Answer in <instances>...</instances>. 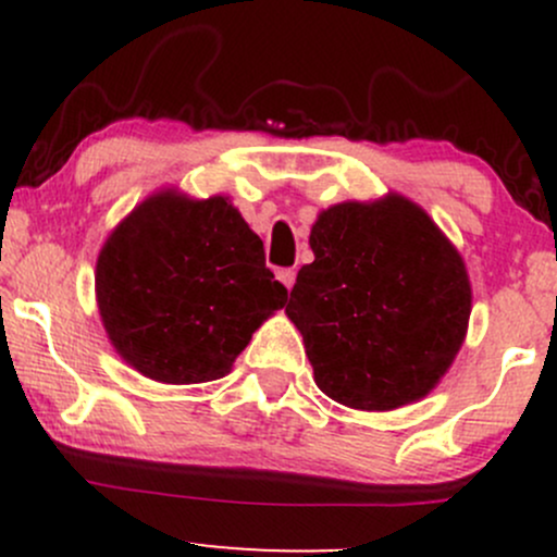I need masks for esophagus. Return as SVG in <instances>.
Returning <instances> with one entry per match:
<instances>
[{
	"label": "esophagus",
	"mask_w": 557,
	"mask_h": 557,
	"mask_svg": "<svg viewBox=\"0 0 557 557\" xmlns=\"http://www.w3.org/2000/svg\"><path fill=\"white\" fill-rule=\"evenodd\" d=\"M277 280L287 287V290H290L293 283H296V272H293V270H277Z\"/></svg>",
	"instance_id": "34e87169"
}]
</instances>
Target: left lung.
<instances>
[{
    "label": "left lung",
    "mask_w": 557,
    "mask_h": 557,
    "mask_svg": "<svg viewBox=\"0 0 557 557\" xmlns=\"http://www.w3.org/2000/svg\"><path fill=\"white\" fill-rule=\"evenodd\" d=\"M287 317L324 395L361 411L424 398L461 348L471 314L463 259L417 203H337L311 227Z\"/></svg>",
    "instance_id": "1"
}]
</instances>
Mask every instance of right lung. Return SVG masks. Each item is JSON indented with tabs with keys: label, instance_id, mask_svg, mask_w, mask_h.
Returning <instances> with one entry per match:
<instances>
[{
	"label": "right lung",
	"instance_id": "obj_1",
	"mask_svg": "<svg viewBox=\"0 0 557 557\" xmlns=\"http://www.w3.org/2000/svg\"><path fill=\"white\" fill-rule=\"evenodd\" d=\"M96 300L117 354L170 385L220 380L287 290L227 198L159 194L133 209L96 261Z\"/></svg>",
	"mask_w": 557,
	"mask_h": 557
}]
</instances>
